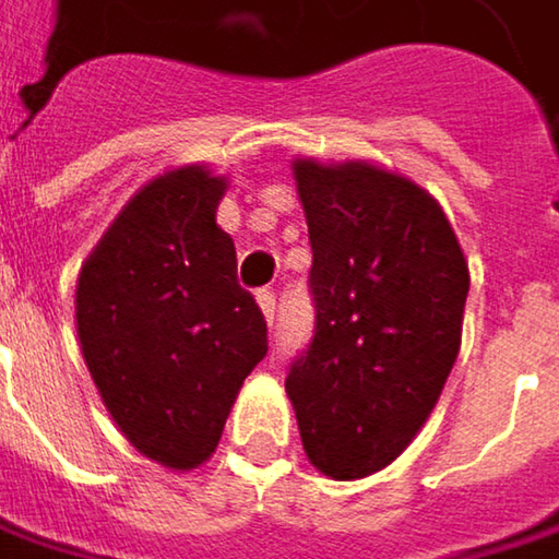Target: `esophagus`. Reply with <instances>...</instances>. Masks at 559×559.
<instances>
[{
  "mask_svg": "<svg viewBox=\"0 0 559 559\" xmlns=\"http://www.w3.org/2000/svg\"><path fill=\"white\" fill-rule=\"evenodd\" d=\"M255 300H259V307H262V313H265V320L269 323H275V313H278V297H275V290H259L255 294Z\"/></svg>",
  "mask_w": 559,
  "mask_h": 559,
  "instance_id": "34e87169",
  "label": "esophagus"
}]
</instances>
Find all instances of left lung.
<instances>
[{
    "label": "left lung",
    "mask_w": 559,
    "mask_h": 559,
    "mask_svg": "<svg viewBox=\"0 0 559 559\" xmlns=\"http://www.w3.org/2000/svg\"><path fill=\"white\" fill-rule=\"evenodd\" d=\"M310 229L317 326L287 371L307 457L358 480L403 454L435 409L471 290L429 191L371 163H294Z\"/></svg>",
    "instance_id": "obj_1"
}]
</instances>
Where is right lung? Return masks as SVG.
Here are the masks:
<instances>
[{
  "instance_id": "1",
  "label": "right lung",
  "mask_w": 559,
  "mask_h": 559,
  "mask_svg": "<svg viewBox=\"0 0 559 559\" xmlns=\"http://www.w3.org/2000/svg\"><path fill=\"white\" fill-rule=\"evenodd\" d=\"M227 178L181 166L143 185L85 259L82 358L128 441L173 471L207 461L229 406L269 352L255 297L217 227Z\"/></svg>"
}]
</instances>
